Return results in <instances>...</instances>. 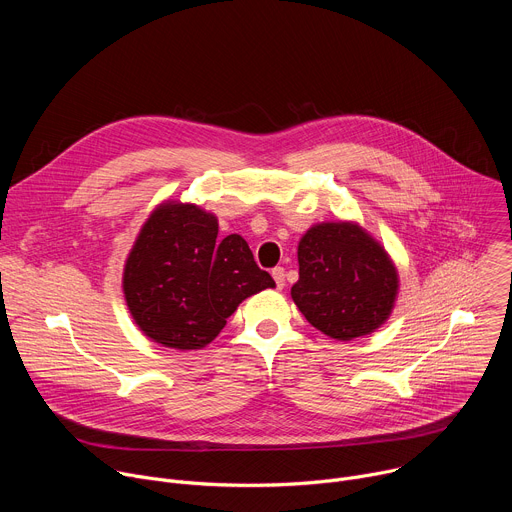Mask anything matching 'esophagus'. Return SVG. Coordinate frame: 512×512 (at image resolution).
Here are the masks:
<instances>
[{
	"mask_svg": "<svg viewBox=\"0 0 512 512\" xmlns=\"http://www.w3.org/2000/svg\"><path fill=\"white\" fill-rule=\"evenodd\" d=\"M271 275H273V279H275V285L281 289V287L285 285V269H283V267H275V269L271 271Z\"/></svg>",
	"mask_w": 512,
	"mask_h": 512,
	"instance_id": "1",
	"label": "esophagus"
}]
</instances>
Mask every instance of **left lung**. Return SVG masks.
<instances>
[{
  "label": "left lung",
  "mask_w": 512,
  "mask_h": 512,
  "mask_svg": "<svg viewBox=\"0 0 512 512\" xmlns=\"http://www.w3.org/2000/svg\"><path fill=\"white\" fill-rule=\"evenodd\" d=\"M291 287L306 320L336 340L367 336L393 312L399 275L389 253L356 223L314 225L298 245Z\"/></svg>",
  "instance_id": "8db88e82"
}]
</instances>
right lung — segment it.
I'll return each instance as SVG.
<instances>
[{
	"label": "right lung",
	"mask_w": 512,
	"mask_h": 512,
	"mask_svg": "<svg viewBox=\"0 0 512 512\" xmlns=\"http://www.w3.org/2000/svg\"><path fill=\"white\" fill-rule=\"evenodd\" d=\"M275 287L241 235L218 239L212 212L162 202L141 227L123 269V294L150 340L198 350L212 342L239 304Z\"/></svg>",
	"instance_id": "1"
}]
</instances>
